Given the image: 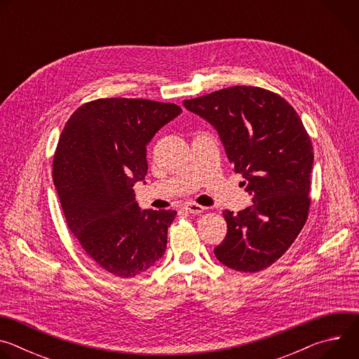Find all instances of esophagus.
I'll return each mask as SVG.
<instances>
[{"label": "esophagus", "instance_id": "obj_1", "mask_svg": "<svg viewBox=\"0 0 359 359\" xmlns=\"http://www.w3.org/2000/svg\"><path fill=\"white\" fill-rule=\"evenodd\" d=\"M183 209H184L186 212H189V213H193V215H198V213H203L204 210H206V208H203V206H200V204L193 203V201L186 203L184 206H183Z\"/></svg>", "mask_w": 359, "mask_h": 359}]
</instances>
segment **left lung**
Here are the masks:
<instances>
[{"mask_svg": "<svg viewBox=\"0 0 359 359\" xmlns=\"http://www.w3.org/2000/svg\"><path fill=\"white\" fill-rule=\"evenodd\" d=\"M183 105L217 130L252 196L251 206L237 215L223 212L227 234L215 255L241 273L270 267L309 217L314 153L302 121L284 97L257 86H230Z\"/></svg>", "mask_w": 359, "mask_h": 359, "instance_id": "8db88e82", "label": "left lung"}]
</instances>
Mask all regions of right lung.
<instances>
[{
  "label": "right lung",
  "mask_w": 359,
  "mask_h": 359,
  "mask_svg": "<svg viewBox=\"0 0 359 359\" xmlns=\"http://www.w3.org/2000/svg\"><path fill=\"white\" fill-rule=\"evenodd\" d=\"M180 114L149 99H96L71 115L60 136L53 179L68 227L116 277H135L165 254L176 212L140 210L132 187L147 173V143Z\"/></svg>",
  "instance_id": "right-lung-1"
}]
</instances>
